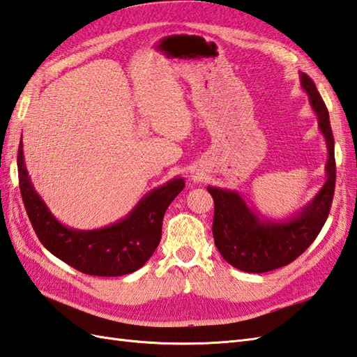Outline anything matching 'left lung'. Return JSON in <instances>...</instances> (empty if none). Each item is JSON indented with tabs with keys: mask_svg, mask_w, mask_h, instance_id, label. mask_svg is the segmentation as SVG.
<instances>
[{
	"mask_svg": "<svg viewBox=\"0 0 357 357\" xmlns=\"http://www.w3.org/2000/svg\"><path fill=\"white\" fill-rule=\"evenodd\" d=\"M300 84L327 146L326 182L318 193L291 216L272 219L248 205L237 190L206 187L214 201V243L231 266L243 272H269L294 261L313 243L328 218L336 181L335 139L317 86L304 73H300Z\"/></svg>",
	"mask_w": 357,
	"mask_h": 357,
	"instance_id": "obj_1",
	"label": "left lung"
}]
</instances>
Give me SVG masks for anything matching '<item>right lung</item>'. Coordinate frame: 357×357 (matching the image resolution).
<instances>
[{"instance_id": "add662e5", "label": "right lung", "mask_w": 357, "mask_h": 357, "mask_svg": "<svg viewBox=\"0 0 357 357\" xmlns=\"http://www.w3.org/2000/svg\"><path fill=\"white\" fill-rule=\"evenodd\" d=\"M18 176L22 201L40 243L71 268L97 277H120L144 266L160 245L165 210L185 187L184 178H173L146 193L123 219L103 228L77 229L63 225L33 187L22 138Z\"/></svg>"}]
</instances>
